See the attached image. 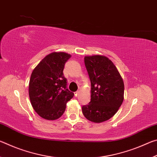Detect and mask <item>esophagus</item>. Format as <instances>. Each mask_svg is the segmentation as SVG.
<instances>
[{
    "mask_svg": "<svg viewBox=\"0 0 157 157\" xmlns=\"http://www.w3.org/2000/svg\"><path fill=\"white\" fill-rule=\"evenodd\" d=\"M79 91H76V92H75V96L77 97V96H78V95H79Z\"/></svg>",
    "mask_w": 157,
    "mask_h": 157,
    "instance_id": "obj_1",
    "label": "esophagus"
}]
</instances>
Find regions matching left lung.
Segmentation results:
<instances>
[{
	"instance_id": "obj_1",
	"label": "left lung",
	"mask_w": 157,
	"mask_h": 157,
	"mask_svg": "<svg viewBox=\"0 0 157 157\" xmlns=\"http://www.w3.org/2000/svg\"><path fill=\"white\" fill-rule=\"evenodd\" d=\"M91 81V101L82 106L87 120L102 123L115 115L124 100V82L118 69L103 55L84 57Z\"/></svg>"
}]
</instances>
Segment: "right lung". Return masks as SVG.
Masks as SVG:
<instances>
[{"instance_id":"1","label":"right lung","mask_w":157,"mask_h":157,"mask_svg":"<svg viewBox=\"0 0 157 157\" xmlns=\"http://www.w3.org/2000/svg\"><path fill=\"white\" fill-rule=\"evenodd\" d=\"M71 57L63 52L48 55L31 74L29 96L34 111L46 120H56L63 115L68 101L73 97L66 88L63 76L65 63Z\"/></svg>"}]
</instances>
